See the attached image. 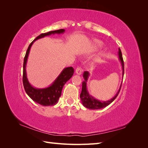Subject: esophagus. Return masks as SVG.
<instances>
[{
    "instance_id": "1",
    "label": "esophagus",
    "mask_w": 148,
    "mask_h": 148,
    "mask_svg": "<svg viewBox=\"0 0 148 148\" xmlns=\"http://www.w3.org/2000/svg\"><path fill=\"white\" fill-rule=\"evenodd\" d=\"M82 71H83V70H82V68H80V67H77V69H76V70H75V73L77 75H79L82 73Z\"/></svg>"
}]
</instances>
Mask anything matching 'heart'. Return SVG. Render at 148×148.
I'll return each mask as SVG.
<instances>
[{
	"instance_id": "obj_1",
	"label": "heart",
	"mask_w": 148,
	"mask_h": 148,
	"mask_svg": "<svg viewBox=\"0 0 148 148\" xmlns=\"http://www.w3.org/2000/svg\"><path fill=\"white\" fill-rule=\"evenodd\" d=\"M102 46V43L99 41H96L95 42V47H100Z\"/></svg>"
}]
</instances>
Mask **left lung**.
<instances>
[{
    "mask_svg": "<svg viewBox=\"0 0 148 148\" xmlns=\"http://www.w3.org/2000/svg\"><path fill=\"white\" fill-rule=\"evenodd\" d=\"M119 60L121 62V65H122V76L123 77V74H124V63H123V58H122V52H121L120 49L119 48ZM89 73L88 71H84L83 73V78H84V81L82 83V92L80 94V98H81L82 102L83 105L86 107V108H88L89 109H92V110H96V109H102L104 107H106V106H109L110 103L112 102L115 99V98L117 97L119 93L120 92L121 86H122V83H121V85L120 86V88L119 89V91H117V94L110 99V100L106 101H101L98 99H95V97H93L91 95H90L89 94L88 90H87V82L89 78Z\"/></svg>",
    "mask_w": 148,
    "mask_h": 148,
    "instance_id": "left-lung-1",
    "label": "left lung"
}]
</instances>
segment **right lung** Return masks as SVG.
<instances>
[{"instance_id":"add662e5","label":"right lung","mask_w":148,"mask_h":148,"mask_svg":"<svg viewBox=\"0 0 148 148\" xmlns=\"http://www.w3.org/2000/svg\"><path fill=\"white\" fill-rule=\"evenodd\" d=\"M65 32V29H60L55 31H51L46 33H42L36 38L31 42L26 52V55L23 62V83L25 90L26 94L29 96L31 99L38 104L44 106H49L56 105L59 97L62 95V91L64 84L67 81L71 78L74 73V69L72 66L66 67L62 71L60 74L58 76L51 85L45 88H36L31 85L27 78L26 75V66L27 63V60L30 49L33 44L36 40L42 38L47 36L54 34H63Z\"/></svg>"}]
</instances>
